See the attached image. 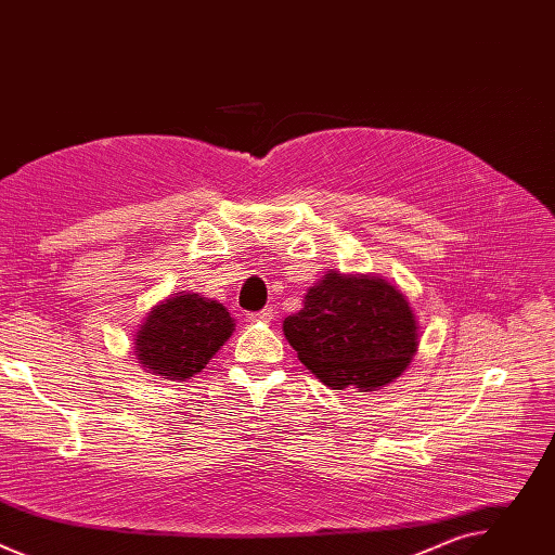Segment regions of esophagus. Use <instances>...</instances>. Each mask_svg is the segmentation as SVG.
Listing matches in <instances>:
<instances>
[{"label":"esophagus","instance_id":"1","mask_svg":"<svg viewBox=\"0 0 555 555\" xmlns=\"http://www.w3.org/2000/svg\"><path fill=\"white\" fill-rule=\"evenodd\" d=\"M272 307H266L261 311H253V313H246V323H268L272 319Z\"/></svg>","mask_w":555,"mask_h":555}]
</instances>
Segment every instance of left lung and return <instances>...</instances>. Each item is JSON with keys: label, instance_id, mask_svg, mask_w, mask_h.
Returning <instances> with one entry per match:
<instances>
[{"label": "left lung", "instance_id": "8db88e82", "mask_svg": "<svg viewBox=\"0 0 555 555\" xmlns=\"http://www.w3.org/2000/svg\"><path fill=\"white\" fill-rule=\"evenodd\" d=\"M298 360L327 386L375 390L409 366L417 323L409 300L382 279L325 274L283 321Z\"/></svg>", "mask_w": 555, "mask_h": 555}]
</instances>
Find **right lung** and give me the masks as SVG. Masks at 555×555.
<instances>
[{
    "label": "right lung",
    "instance_id": "1",
    "mask_svg": "<svg viewBox=\"0 0 555 555\" xmlns=\"http://www.w3.org/2000/svg\"><path fill=\"white\" fill-rule=\"evenodd\" d=\"M232 327L223 305L197 294H180L146 315L135 338V356L155 375L189 379L208 364Z\"/></svg>",
    "mask_w": 555,
    "mask_h": 555
}]
</instances>
